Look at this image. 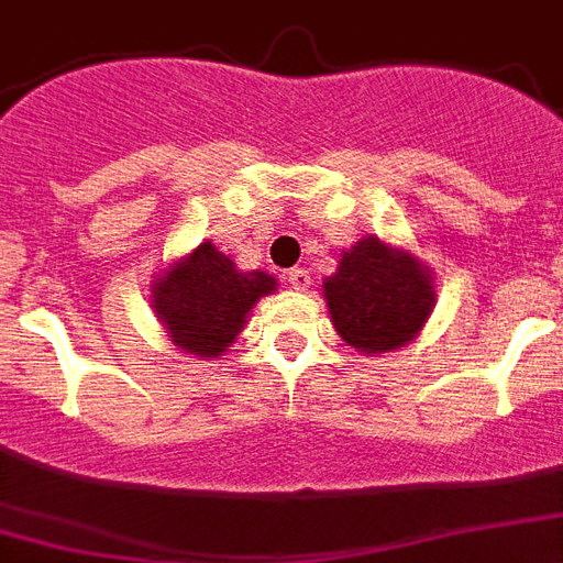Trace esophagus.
<instances>
[{"mask_svg":"<svg viewBox=\"0 0 563 563\" xmlns=\"http://www.w3.org/2000/svg\"><path fill=\"white\" fill-rule=\"evenodd\" d=\"M287 282H290L292 290H307L310 287V273L305 267H292V271H287Z\"/></svg>","mask_w":563,"mask_h":563,"instance_id":"34e87169","label":"esophagus"}]
</instances>
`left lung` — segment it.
Here are the masks:
<instances>
[{
  "label": "left lung",
  "instance_id": "8db88e82",
  "mask_svg": "<svg viewBox=\"0 0 563 563\" xmlns=\"http://www.w3.org/2000/svg\"><path fill=\"white\" fill-rule=\"evenodd\" d=\"M321 287L335 333L367 355L410 344L435 305V287L424 264L376 235H364L344 250L339 271Z\"/></svg>",
  "mask_w": 563,
  "mask_h": 563
}]
</instances>
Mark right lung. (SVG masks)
<instances>
[{
    "label": "right lung",
    "instance_id": "right-lung-1",
    "mask_svg": "<svg viewBox=\"0 0 563 563\" xmlns=\"http://www.w3.org/2000/svg\"><path fill=\"white\" fill-rule=\"evenodd\" d=\"M276 290V278L264 271H235L210 242L173 262L151 285V307L179 350L199 358H219L247 324L262 296Z\"/></svg>",
    "mask_w": 563,
    "mask_h": 563
}]
</instances>
